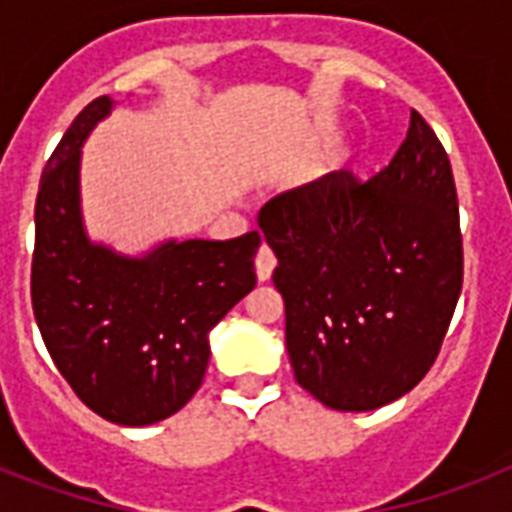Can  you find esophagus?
<instances>
[{
    "label": "esophagus",
    "instance_id": "1",
    "mask_svg": "<svg viewBox=\"0 0 512 512\" xmlns=\"http://www.w3.org/2000/svg\"><path fill=\"white\" fill-rule=\"evenodd\" d=\"M273 268H276V257H273V252L268 247H260V252H257L255 257V273H257V281H268L271 279Z\"/></svg>",
    "mask_w": 512,
    "mask_h": 512
}]
</instances>
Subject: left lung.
<instances>
[{"label":"left lung","instance_id":"left-lung-1","mask_svg":"<svg viewBox=\"0 0 512 512\" xmlns=\"http://www.w3.org/2000/svg\"><path fill=\"white\" fill-rule=\"evenodd\" d=\"M457 212L449 156L417 111L369 183L329 172L260 209L289 361L321 404L372 412L425 377L462 289Z\"/></svg>","mask_w":512,"mask_h":512}]
</instances>
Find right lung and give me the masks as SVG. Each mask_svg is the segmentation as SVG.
I'll return each instance as SVG.
<instances>
[{
    "label": "right lung",
    "instance_id": "add662e5",
    "mask_svg": "<svg viewBox=\"0 0 512 512\" xmlns=\"http://www.w3.org/2000/svg\"><path fill=\"white\" fill-rule=\"evenodd\" d=\"M114 111L95 98L66 130L36 196L31 303L52 361L103 420L143 428L183 409L209 364V332L255 289L260 233L167 239L143 255L92 241L82 146Z\"/></svg>",
    "mask_w": 512,
    "mask_h": 512
}]
</instances>
